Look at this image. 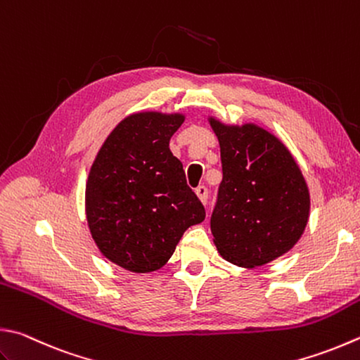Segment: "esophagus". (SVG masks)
<instances>
[{
    "instance_id": "esophagus-1",
    "label": "esophagus",
    "mask_w": 360,
    "mask_h": 360,
    "mask_svg": "<svg viewBox=\"0 0 360 360\" xmlns=\"http://www.w3.org/2000/svg\"><path fill=\"white\" fill-rule=\"evenodd\" d=\"M195 194L199 195V199L203 203H207V200H208V188L205 185H200V186L195 188Z\"/></svg>"
}]
</instances>
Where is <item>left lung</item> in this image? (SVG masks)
I'll list each match as a JSON object with an SVG mask.
<instances>
[{
	"instance_id": "1",
	"label": "left lung",
	"mask_w": 360,
	"mask_h": 360,
	"mask_svg": "<svg viewBox=\"0 0 360 360\" xmlns=\"http://www.w3.org/2000/svg\"><path fill=\"white\" fill-rule=\"evenodd\" d=\"M221 146L222 181L210 219L218 252L244 268L283 255L307 226L310 198L288 148L263 128L210 119Z\"/></svg>"
}]
</instances>
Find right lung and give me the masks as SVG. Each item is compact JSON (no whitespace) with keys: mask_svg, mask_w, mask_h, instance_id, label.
<instances>
[{"mask_svg":"<svg viewBox=\"0 0 360 360\" xmlns=\"http://www.w3.org/2000/svg\"><path fill=\"white\" fill-rule=\"evenodd\" d=\"M181 114L138 112L114 128L97 153L86 185V216L108 260L150 273L171 259L205 208L188 186L169 141Z\"/></svg>","mask_w":360,"mask_h":360,"instance_id":"add662e5","label":"right lung"}]
</instances>
